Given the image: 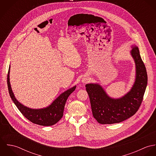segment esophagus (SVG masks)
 <instances>
[{"label": "esophagus", "instance_id": "1", "mask_svg": "<svg viewBox=\"0 0 156 156\" xmlns=\"http://www.w3.org/2000/svg\"><path fill=\"white\" fill-rule=\"evenodd\" d=\"M87 81H88V79L84 78V79H82V82H83V83H86V82H87Z\"/></svg>", "mask_w": 156, "mask_h": 156}]
</instances>
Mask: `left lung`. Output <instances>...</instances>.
I'll return each mask as SVG.
<instances>
[{
	"mask_svg": "<svg viewBox=\"0 0 156 156\" xmlns=\"http://www.w3.org/2000/svg\"><path fill=\"white\" fill-rule=\"evenodd\" d=\"M131 54L136 64V80L131 90L125 96L113 99L98 84L85 86L93 116L100 124H111L126 120L134 115L141 105L147 85V73L137 47H133Z\"/></svg>",
	"mask_w": 156,
	"mask_h": 156,
	"instance_id": "left-lung-1",
	"label": "left lung"
}]
</instances>
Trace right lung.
Wrapping results in <instances>:
<instances>
[{"instance_id": "obj_1", "label": "right lung", "mask_w": 156, "mask_h": 156, "mask_svg": "<svg viewBox=\"0 0 156 156\" xmlns=\"http://www.w3.org/2000/svg\"><path fill=\"white\" fill-rule=\"evenodd\" d=\"M9 69L10 66L7 76V84L9 95L23 115L32 123L40 126H50L57 123L63 116L67 98L75 90L76 87L67 90L61 94L51 105L46 108L41 109H30L20 103L15 98L9 82Z\"/></svg>"}]
</instances>
